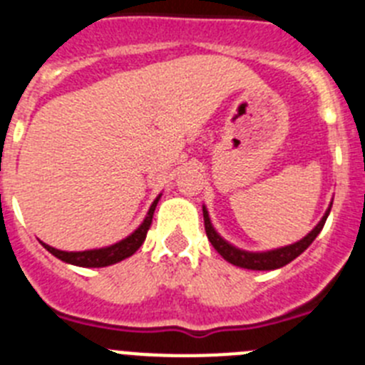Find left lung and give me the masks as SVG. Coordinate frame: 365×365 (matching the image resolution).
I'll list each match as a JSON object with an SVG mask.
<instances>
[{
  "instance_id": "8db88e82",
  "label": "left lung",
  "mask_w": 365,
  "mask_h": 365,
  "mask_svg": "<svg viewBox=\"0 0 365 365\" xmlns=\"http://www.w3.org/2000/svg\"><path fill=\"white\" fill-rule=\"evenodd\" d=\"M331 207L332 202L329 204L327 211H325V215L322 217V220L314 226V230L309 231L303 239L297 240V242L294 244H288V246H281V248L266 250V252H248V250H240L237 248V246H233L231 242H227V240L215 230L213 224H211L209 211L205 205H202V211H204V226L209 242L213 244V248L217 250L227 262L239 266V268H246V270H277L281 266L288 264V262H292L296 257H299L301 253L305 252L310 244L314 242L316 237L319 235V231L325 226V220H327L329 213H331Z\"/></svg>"
}]
</instances>
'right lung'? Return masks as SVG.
<instances>
[{
  "label": "right lung",
  "mask_w": 365,
  "mask_h": 365,
  "mask_svg": "<svg viewBox=\"0 0 365 365\" xmlns=\"http://www.w3.org/2000/svg\"><path fill=\"white\" fill-rule=\"evenodd\" d=\"M161 195L156 196V200L152 202V205L148 207L147 217L143 218V222L135 227L128 237H125L123 240L115 244H110V246H104V248H93V250H84V252H62V250H56L49 244L42 242L43 248L49 253H53L56 259L68 262L73 266H82V268H103V266L115 264V262H121L123 259L134 255L139 250V246L145 242L147 239V231L152 224V217H154V211H156V205L160 202Z\"/></svg>",
  "instance_id": "add662e5"
}]
</instances>
